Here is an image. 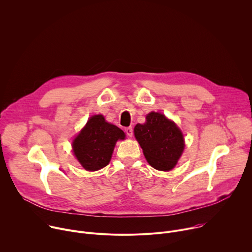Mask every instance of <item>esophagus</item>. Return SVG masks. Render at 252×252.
<instances>
[{
    "label": "esophagus",
    "mask_w": 252,
    "mask_h": 252,
    "mask_svg": "<svg viewBox=\"0 0 252 252\" xmlns=\"http://www.w3.org/2000/svg\"><path fill=\"white\" fill-rule=\"evenodd\" d=\"M125 131H126V133L128 135V136H132V133H133V129H132V127L131 126H127V127H126L125 128Z\"/></svg>",
    "instance_id": "esophagus-1"
}]
</instances>
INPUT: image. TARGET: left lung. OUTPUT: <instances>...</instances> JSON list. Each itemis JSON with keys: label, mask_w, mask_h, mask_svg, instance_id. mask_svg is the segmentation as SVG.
<instances>
[{"label": "left lung", "mask_w": 252, "mask_h": 252, "mask_svg": "<svg viewBox=\"0 0 252 252\" xmlns=\"http://www.w3.org/2000/svg\"><path fill=\"white\" fill-rule=\"evenodd\" d=\"M134 136L148 162L158 170L173 168L185 149L181 129L159 113L152 112L147 116L146 124H137Z\"/></svg>", "instance_id": "left-lung-1"}]
</instances>
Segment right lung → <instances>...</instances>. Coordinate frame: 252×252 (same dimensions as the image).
Listing matches in <instances>:
<instances>
[{"mask_svg": "<svg viewBox=\"0 0 252 252\" xmlns=\"http://www.w3.org/2000/svg\"><path fill=\"white\" fill-rule=\"evenodd\" d=\"M125 137L121 128L106 123L101 115L94 116L73 141L74 154L85 169L98 170L109 164L116 142Z\"/></svg>", "mask_w": 252, "mask_h": 252, "instance_id": "right-lung-1", "label": "right lung"}]
</instances>
